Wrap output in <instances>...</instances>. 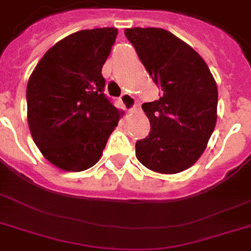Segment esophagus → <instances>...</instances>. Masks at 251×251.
<instances>
[{"instance_id": "1", "label": "esophagus", "mask_w": 251, "mask_h": 251, "mask_svg": "<svg viewBox=\"0 0 251 251\" xmlns=\"http://www.w3.org/2000/svg\"><path fill=\"white\" fill-rule=\"evenodd\" d=\"M120 100H121L122 105H124V108H125L127 112H134L135 108H137V101H135L134 96H131L130 94H122Z\"/></svg>"}]
</instances>
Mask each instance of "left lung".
I'll use <instances>...</instances> for the list:
<instances>
[{"instance_id":"left-lung-1","label":"left lung","mask_w":251,"mask_h":251,"mask_svg":"<svg viewBox=\"0 0 251 251\" xmlns=\"http://www.w3.org/2000/svg\"><path fill=\"white\" fill-rule=\"evenodd\" d=\"M161 96L142 109L150 134L135 143L146 168L173 175L190 168L206 150L218 120V86L202 57L163 28L125 29Z\"/></svg>"}]
</instances>
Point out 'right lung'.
I'll list each match as a JSON object with an SVG mask.
<instances>
[{
  "label": "right lung",
  "instance_id": "obj_1",
  "mask_svg": "<svg viewBox=\"0 0 251 251\" xmlns=\"http://www.w3.org/2000/svg\"><path fill=\"white\" fill-rule=\"evenodd\" d=\"M117 28L82 29L53 45L27 84V118L37 149L57 168L80 172L101 157L121 112L104 95L102 65Z\"/></svg>",
  "mask_w": 251,
  "mask_h": 251
}]
</instances>
